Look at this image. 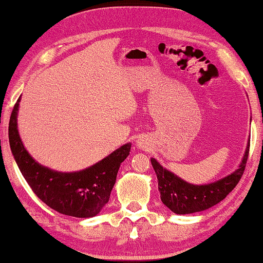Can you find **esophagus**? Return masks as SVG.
I'll return each instance as SVG.
<instances>
[{
	"label": "esophagus",
	"instance_id": "1",
	"mask_svg": "<svg viewBox=\"0 0 263 263\" xmlns=\"http://www.w3.org/2000/svg\"><path fill=\"white\" fill-rule=\"evenodd\" d=\"M136 145H138L140 148H146V142L143 139H138V141H136Z\"/></svg>",
	"mask_w": 263,
	"mask_h": 263
}]
</instances>
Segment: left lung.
<instances>
[{"label":"left lung","instance_id":"8db88e82","mask_svg":"<svg viewBox=\"0 0 263 263\" xmlns=\"http://www.w3.org/2000/svg\"><path fill=\"white\" fill-rule=\"evenodd\" d=\"M250 140L244 152L238 168L232 174L218 181L208 184H192L179 178L174 172L161 166L154 158H151V163L156 171L158 178V189L160 192V199L168 210L176 214H190L195 212L206 211L225 199L242 177L246 164L249 156Z\"/></svg>","mask_w":263,"mask_h":263}]
</instances>
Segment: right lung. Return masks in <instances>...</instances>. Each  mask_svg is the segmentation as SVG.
<instances>
[{
    "instance_id": "obj_1",
    "label": "right lung",
    "mask_w": 263,
    "mask_h": 263,
    "mask_svg": "<svg viewBox=\"0 0 263 263\" xmlns=\"http://www.w3.org/2000/svg\"><path fill=\"white\" fill-rule=\"evenodd\" d=\"M17 99L10 115L9 145L21 174L33 193L50 208L75 218H92L109 202L121 163L129 156L132 143L114 151L92 166L61 172L43 166L25 148L17 130Z\"/></svg>"
}]
</instances>
